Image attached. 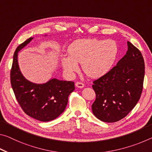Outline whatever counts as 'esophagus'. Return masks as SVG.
<instances>
[{
	"mask_svg": "<svg viewBox=\"0 0 152 152\" xmlns=\"http://www.w3.org/2000/svg\"><path fill=\"white\" fill-rule=\"evenodd\" d=\"M76 86L80 88H82L84 87V84L81 82H77L76 83Z\"/></svg>",
	"mask_w": 152,
	"mask_h": 152,
	"instance_id": "obj_1",
	"label": "esophagus"
}]
</instances>
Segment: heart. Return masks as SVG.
Returning <instances> with one entry per match:
<instances>
[{
  "mask_svg": "<svg viewBox=\"0 0 152 152\" xmlns=\"http://www.w3.org/2000/svg\"><path fill=\"white\" fill-rule=\"evenodd\" d=\"M68 56L61 59L66 72L73 74L78 70V64L87 76L98 78L111 68L118 54V46L112 39H79L72 43L68 50Z\"/></svg>",
  "mask_w": 152,
  "mask_h": 152,
  "instance_id": "b5f03b06",
  "label": "heart"
}]
</instances>
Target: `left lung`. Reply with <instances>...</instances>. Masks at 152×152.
<instances>
[{
	"instance_id": "8db88e82",
	"label": "left lung",
	"mask_w": 152,
	"mask_h": 152,
	"mask_svg": "<svg viewBox=\"0 0 152 152\" xmlns=\"http://www.w3.org/2000/svg\"><path fill=\"white\" fill-rule=\"evenodd\" d=\"M126 54L113 67L93 82L96 99L92 104L94 116L114 123L127 116L140 99L145 64L141 51L127 42Z\"/></svg>"
}]
</instances>
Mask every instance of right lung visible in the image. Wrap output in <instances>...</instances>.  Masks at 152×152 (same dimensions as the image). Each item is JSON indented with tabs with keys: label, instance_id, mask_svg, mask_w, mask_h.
Here are the masks:
<instances>
[{
	"label": "right lung",
	"instance_id": "obj_1",
	"mask_svg": "<svg viewBox=\"0 0 152 152\" xmlns=\"http://www.w3.org/2000/svg\"><path fill=\"white\" fill-rule=\"evenodd\" d=\"M33 39L30 37L17 48L11 70V83L15 96L23 111L43 122L52 121L62 113L68 96L75 89L74 82L51 79L45 84H35L25 78L17 61L18 52Z\"/></svg>",
	"mask_w": 152,
	"mask_h": 152
}]
</instances>
